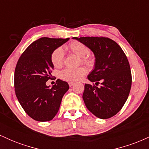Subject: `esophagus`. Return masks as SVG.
Returning a JSON list of instances; mask_svg holds the SVG:
<instances>
[{
    "mask_svg": "<svg viewBox=\"0 0 149 149\" xmlns=\"http://www.w3.org/2000/svg\"><path fill=\"white\" fill-rule=\"evenodd\" d=\"M73 85H74V83H73V82H69V85L70 87L73 86Z\"/></svg>",
    "mask_w": 149,
    "mask_h": 149,
    "instance_id": "obj_1",
    "label": "esophagus"
}]
</instances>
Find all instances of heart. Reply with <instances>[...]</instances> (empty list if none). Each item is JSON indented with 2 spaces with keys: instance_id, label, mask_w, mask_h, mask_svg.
I'll list each match as a JSON object with an SVG mask.
<instances>
[{
  "instance_id": "b5f03b06",
  "label": "heart",
  "mask_w": 149,
  "mask_h": 149,
  "mask_svg": "<svg viewBox=\"0 0 149 149\" xmlns=\"http://www.w3.org/2000/svg\"><path fill=\"white\" fill-rule=\"evenodd\" d=\"M66 49L73 53L78 57H81L83 64L89 67L95 65V59L93 55L89 53V49L86 45L79 41H73L66 46ZM51 61L55 68H60L64 62V49L59 47L53 51L51 54ZM87 70L85 67H78L76 69L66 68L61 71L59 76L62 80L66 81H78L86 74Z\"/></svg>"
}]
</instances>
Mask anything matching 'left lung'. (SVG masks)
<instances>
[{
  "mask_svg": "<svg viewBox=\"0 0 149 149\" xmlns=\"http://www.w3.org/2000/svg\"><path fill=\"white\" fill-rule=\"evenodd\" d=\"M95 56V66L88 76L83 99L88 109L101 119L111 118L122 109L132 85V73L125 54L117 42L107 37H74ZM99 84L101 86L97 87Z\"/></svg>",
  "mask_w": 149,
  "mask_h": 149,
  "instance_id": "left-lung-1",
  "label": "left lung"
}]
</instances>
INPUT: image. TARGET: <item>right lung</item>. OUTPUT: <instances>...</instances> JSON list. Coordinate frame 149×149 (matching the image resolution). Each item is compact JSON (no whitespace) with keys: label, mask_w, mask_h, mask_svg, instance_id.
<instances>
[{"label":"right lung","mask_w":149,"mask_h":149,"mask_svg":"<svg viewBox=\"0 0 149 149\" xmlns=\"http://www.w3.org/2000/svg\"><path fill=\"white\" fill-rule=\"evenodd\" d=\"M69 39L39 38L19 58L15 71V94L26 113L35 120L45 122L53 119L69 90V84L59 79L52 88L46 85L54 69L51 54Z\"/></svg>","instance_id":"obj_1"}]
</instances>
